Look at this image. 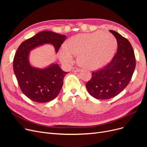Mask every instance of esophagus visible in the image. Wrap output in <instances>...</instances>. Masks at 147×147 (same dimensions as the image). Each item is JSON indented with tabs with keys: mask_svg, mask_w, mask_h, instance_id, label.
Here are the masks:
<instances>
[{
	"mask_svg": "<svg viewBox=\"0 0 147 147\" xmlns=\"http://www.w3.org/2000/svg\"><path fill=\"white\" fill-rule=\"evenodd\" d=\"M72 71H73V72H80V69H79V68H78L74 67V68H73Z\"/></svg>",
	"mask_w": 147,
	"mask_h": 147,
	"instance_id": "esophagus-1",
	"label": "esophagus"
}]
</instances>
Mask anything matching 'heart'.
<instances>
[{"instance_id": "b5f03b06", "label": "heart", "mask_w": 147, "mask_h": 147, "mask_svg": "<svg viewBox=\"0 0 147 147\" xmlns=\"http://www.w3.org/2000/svg\"><path fill=\"white\" fill-rule=\"evenodd\" d=\"M117 46L115 38L110 33L96 32L74 36L66 41L59 52V60L70 65L78 55L80 64L90 70L105 66L112 59Z\"/></svg>"}]
</instances>
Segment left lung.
I'll return each mask as SVG.
<instances>
[{"instance_id":"obj_1","label":"left lung","mask_w":147,"mask_h":147,"mask_svg":"<svg viewBox=\"0 0 147 147\" xmlns=\"http://www.w3.org/2000/svg\"><path fill=\"white\" fill-rule=\"evenodd\" d=\"M117 42V51L110 63L102 69L92 72L86 84L89 94L98 99H109L124 90L130 82L136 67L132 46L126 38L110 30Z\"/></svg>"}]
</instances>
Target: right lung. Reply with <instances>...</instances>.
<instances>
[{"label": "right lung", "mask_w": 147, "mask_h": 147, "mask_svg": "<svg viewBox=\"0 0 147 147\" xmlns=\"http://www.w3.org/2000/svg\"><path fill=\"white\" fill-rule=\"evenodd\" d=\"M66 36L51 31H43L23 42L13 58V71L22 93L33 101L49 102L57 98L63 86L65 76L58 64L52 63L40 68L32 66L29 61L30 51L46 44L52 45L57 53Z\"/></svg>", "instance_id": "add662e5"}]
</instances>
